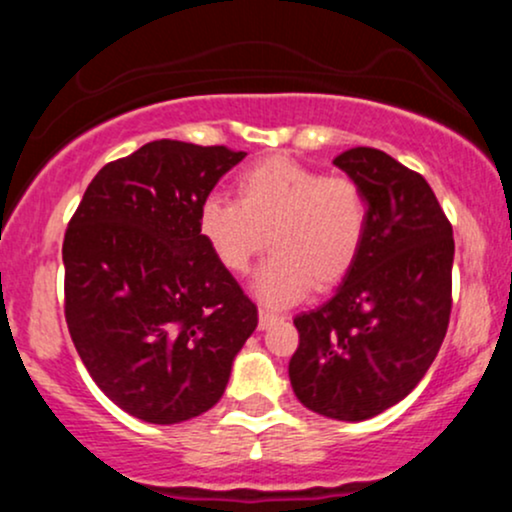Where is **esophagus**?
Returning <instances> with one entry per match:
<instances>
[{"label":"esophagus","mask_w":512,"mask_h":512,"mask_svg":"<svg viewBox=\"0 0 512 512\" xmlns=\"http://www.w3.org/2000/svg\"><path fill=\"white\" fill-rule=\"evenodd\" d=\"M276 320H281L279 313H274V310L269 308H260V330H267V327L274 325Z\"/></svg>","instance_id":"34e87169"}]
</instances>
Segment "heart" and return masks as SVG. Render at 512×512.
Segmentation results:
<instances>
[{"label":"heart","instance_id":"1","mask_svg":"<svg viewBox=\"0 0 512 512\" xmlns=\"http://www.w3.org/2000/svg\"><path fill=\"white\" fill-rule=\"evenodd\" d=\"M238 202L209 195L199 204V236L228 272L245 274L274 248L255 276L264 303L298 301L310 286L327 289L351 272L368 231V202L349 175H322L269 158L240 173Z\"/></svg>","mask_w":512,"mask_h":512}]
</instances>
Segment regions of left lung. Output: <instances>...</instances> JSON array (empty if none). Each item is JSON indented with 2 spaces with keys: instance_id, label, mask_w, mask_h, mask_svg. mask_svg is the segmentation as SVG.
<instances>
[{
  "instance_id": "8db88e82",
  "label": "left lung",
  "mask_w": 512,
  "mask_h": 512,
  "mask_svg": "<svg viewBox=\"0 0 512 512\" xmlns=\"http://www.w3.org/2000/svg\"><path fill=\"white\" fill-rule=\"evenodd\" d=\"M361 185L368 231L342 286L293 317L301 342L289 378L303 407L366 421L419 385L448 332L455 240L424 175L356 146L334 158Z\"/></svg>"
}]
</instances>
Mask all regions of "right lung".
<instances>
[{"mask_svg": "<svg viewBox=\"0 0 512 512\" xmlns=\"http://www.w3.org/2000/svg\"><path fill=\"white\" fill-rule=\"evenodd\" d=\"M245 158L226 146L144 144L98 170L64 233V317L81 361L120 409L180 424L219 402L257 327L199 236V204Z\"/></svg>", "mask_w": 512, "mask_h": 512, "instance_id": "obj_1", "label": "right lung"}]
</instances>
